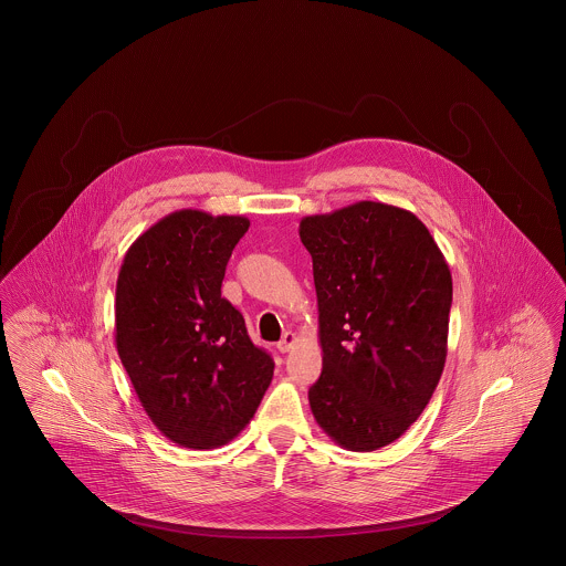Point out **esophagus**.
<instances>
[{"label": "esophagus", "mask_w": 566, "mask_h": 566, "mask_svg": "<svg viewBox=\"0 0 566 566\" xmlns=\"http://www.w3.org/2000/svg\"><path fill=\"white\" fill-rule=\"evenodd\" d=\"M296 340L297 338L294 332H285V334H283V338L276 343V349H279L281 354H287V352H292V349H294Z\"/></svg>", "instance_id": "1"}]
</instances>
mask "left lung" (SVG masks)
Masks as SVG:
<instances>
[{
  "mask_svg": "<svg viewBox=\"0 0 566 566\" xmlns=\"http://www.w3.org/2000/svg\"><path fill=\"white\" fill-rule=\"evenodd\" d=\"M324 368L308 389L327 437L349 451L400 439L443 375L451 272L413 212L361 200L308 214Z\"/></svg>",
  "mask_w": 566,
  "mask_h": 566,
  "instance_id": "8db88e82",
  "label": "left lung"
}]
</instances>
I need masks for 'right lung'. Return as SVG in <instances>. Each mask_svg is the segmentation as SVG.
<instances>
[{
	"instance_id": "1",
	"label": "right lung",
	"mask_w": 566,
	"mask_h": 566,
	"mask_svg": "<svg viewBox=\"0 0 566 566\" xmlns=\"http://www.w3.org/2000/svg\"><path fill=\"white\" fill-rule=\"evenodd\" d=\"M247 230L240 214L177 210L134 240L120 264L117 352L143 409L177 446L230 443L272 381V357L221 297L228 260Z\"/></svg>"
}]
</instances>
